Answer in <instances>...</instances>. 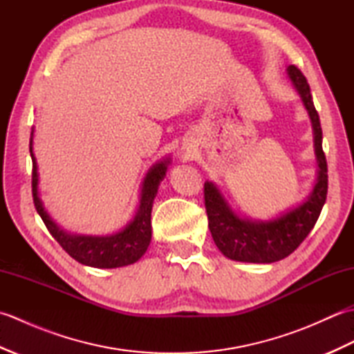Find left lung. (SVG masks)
<instances>
[{"instance_id":"obj_1","label":"left lung","mask_w":354,"mask_h":354,"mask_svg":"<svg viewBox=\"0 0 354 354\" xmlns=\"http://www.w3.org/2000/svg\"><path fill=\"white\" fill-rule=\"evenodd\" d=\"M288 77L303 100L313 127L318 176L312 193L298 207L270 221H252L237 216L221 190L213 183L204 184L208 228L219 251L231 260L245 263H274L290 255L303 243L321 214L327 198V161L322 150L319 115L312 100L310 86L295 65L288 68Z\"/></svg>"}]
</instances>
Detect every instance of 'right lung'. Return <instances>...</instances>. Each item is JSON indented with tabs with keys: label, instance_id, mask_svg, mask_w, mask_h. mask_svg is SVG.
<instances>
[{
	"label": "right lung",
	"instance_id": "1",
	"mask_svg": "<svg viewBox=\"0 0 354 354\" xmlns=\"http://www.w3.org/2000/svg\"><path fill=\"white\" fill-rule=\"evenodd\" d=\"M30 155L33 161V173H32V192L36 212L39 213L45 227L50 231V234L56 239V242L61 245L65 252H68L74 260H77L82 265L100 268V269H112L132 265L138 261L145 252L147 251L150 239H152V225H150V214H152L153 199L156 196L158 187L165 176L167 165L170 160H164L152 165V169L147 171L146 178L141 184V198L137 213L133 219L126 227L109 236H80L71 234L62 228L57 227V223L51 219L50 214L45 212V208L37 192V164L33 153V131L30 138Z\"/></svg>",
	"mask_w": 354,
	"mask_h": 354
}]
</instances>
